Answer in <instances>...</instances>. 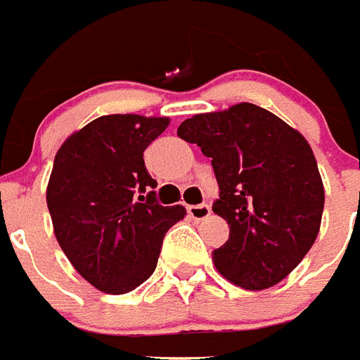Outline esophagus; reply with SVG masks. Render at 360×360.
I'll use <instances>...</instances> for the list:
<instances>
[{
    "label": "esophagus",
    "mask_w": 360,
    "mask_h": 360,
    "mask_svg": "<svg viewBox=\"0 0 360 360\" xmlns=\"http://www.w3.org/2000/svg\"><path fill=\"white\" fill-rule=\"evenodd\" d=\"M188 214L191 215L195 221H202L212 214V208H210L208 204H195V206H188Z\"/></svg>",
    "instance_id": "obj_1"
}]
</instances>
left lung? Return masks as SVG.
Segmentation results:
<instances>
[{
	"mask_svg": "<svg viewBox=\"0 0 360 360\" xmlns=\"http://www.w3.org/2000/svg\"><path fill=\"white\" fill-rule=\"evenodd\" d=\"M178 137L212 158L219 184L212 208L230 234L212 255L215 269L245 290L288 277L314 245L326 202L309 141L249 102L186 119Z\"/></svg>",
	"mask_w": 360,
	"mask_h": 360,
	"instance_id": "1",
	"label": "left lung"
}]
</instances>
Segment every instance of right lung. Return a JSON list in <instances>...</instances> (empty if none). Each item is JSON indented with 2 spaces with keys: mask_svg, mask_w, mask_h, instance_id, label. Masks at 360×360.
Masks as SVG:
<instances>
[{
  "mask_svg": "<svg viewBox=\"0 0 360 360\" xmlns=\"http://www.w3.org/2000/svg\"><path fill=\"white\" fill-rule=\"evenodd\" d=\"M167 117L103 115L57 150L46 189L53 232L76 271L105 294H128L156 269L165 232L186 208L162 206L143 152Z\"/></svg>",
  "mask_w": 360,
  "mask_h": 360,
  "instance_id": "add662e5",
  "label": "right lung"
}]
</instances>
